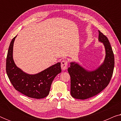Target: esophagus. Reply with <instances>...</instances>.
<instances>
[{"instance_id":"esophagus-1","label":"esophagus","mask_w":121,"mask_h":121,"mask_svg":"<svg viewBox=\"0 0 121 121\" xmlns=\"http://www.w3.org/2000/svg\"><path fill=\"white\" fill-rule=\"evenodd\" d=\"M68 67V61L67 60H63L61 62V68H62V70H65L67 69Z\"/></svg>"}]
</instances>
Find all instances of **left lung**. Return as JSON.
I'll return each instance as SVG.
<instances>
[{
  "label": "left lung",
  "instance_id": "1",
  "mask_svg": "<svg viewBox=\"0 0 121 121\" xmlns=\"http://www.w3.org/2000/svg\"><path fill=\"white\" fill-rule=\"evenodd\" d=\"M99 40L104 44L105 60L98 68L88 71L75 62L70 63L68 71L70 76V94L74 98L85 100L101 92L110 82L113 72L115 58L108 39L99 31Z\"/></svg>",
  "mask_w": 121,
  "mask_h": 121
}]
</instances>
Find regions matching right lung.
Returning <instances> with one entry per match:
<instances>
[{"mask_svg":"<svg viewBox=\"0 0 121 121\" xmlns=\"http://www.w3.org/2000/svg\"><path fill=\"white\" fill-rule=\"evenodd\" d=\"M16 36L11 41L6 57V71L8 78L14 88L21 94L34 99L46 97L49 93L54 78L62 71L60 63L36 74L25 73L16 67L13 60V46Z\"/></svg>","mask_w":121,"mask_h":121,"instance_id":"obj_1","label":"right lung"}]
</instances>
